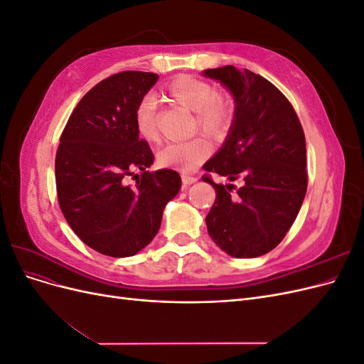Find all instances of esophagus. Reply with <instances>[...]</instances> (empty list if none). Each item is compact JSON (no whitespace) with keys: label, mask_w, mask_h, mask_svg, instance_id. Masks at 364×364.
Returning a JSON list of instances; mask_svg holds the SVG:
<instances>
[{"label":"esophagus","mask_w":364,"mask_h":364,"mask_svg":"<svg viewBox=\"0 0 364 364\" xmlns=\"http://www.w3.org/2000/svg\"><path fill=\"white\" fill-rule=\"evenodd\" d=\"M197 181V178H194V176H190V174H182V182L183 185H191Z\"/></svg>","instance_id":"esophagus-1"}]
</instances>
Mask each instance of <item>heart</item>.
<instances>
[{
  "instance_id": "obj_1",
  "label": "heart",
  "mask_w": 364,
  "mask_h": 364,
  "mask_svg": "<svg viewBox=\"0 0 364 364\" xmlns=\"http://www.w3.org/2000/svg\"><path fill=\"white\" fill-rule=\"evenodd\" d=\"M176 103L196 112V123L211 136H223L234 119V109L229 98L217 94L214 86L191 75H181L167 86ZM135 126L138 134L147 142L159 141L158 107L153 97H144L135 109ZM211 155V144L205 138H194L165 146L158 153V164L164 168L183 173L196 170Z\"/></svg>"
}]
</instances>
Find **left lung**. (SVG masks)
Instances as JSON below:
<instances>
[{
	"label": "left lung",
	"instance_id": "1",
	"mask_svg": "<svg viewBox=\"0 0 364 364\" xmlns=\"http://www.w3.org/2000/svg\"><path fill=\"white\" fill-rule=\"evenodd\" d=\"M203 75L225 85L235 100L225 144L203 168L245 181L232 194L234 185L203 176L215 190L208 232L230 257H261L281 243L302 206L308 185L304 129L291 103L259 74L226 65Z\"/></svg>",
	"mask_w": 364,
	"mask_h": 364
}]
</instances>
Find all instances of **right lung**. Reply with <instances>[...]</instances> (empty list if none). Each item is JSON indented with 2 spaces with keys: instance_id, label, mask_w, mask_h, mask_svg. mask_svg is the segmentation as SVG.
Returning a JSON list of instances; mask_svg holds the SVG:
<instances>
[{
  "instance_id": "add662e5",
  "label": "right lung",
  "mask_w": 364,
  "mask_h": 364,
  "mask_svg": "<svg viewBox=\"0 0 364 364\" xmlns=\"http://www.w3.org/2000/svg\"><path fill=\"white\" fill-rule=\"evenodd\" d=\"M158 77L142 71L107 77L77 103L60 135L56 188L63 217L86 246L107 257L144 249L181 190L178 171L147 170L155 156L135 126V109ZM130 175L134 186L125 183Z\"/></svg>"
}]
</instances>
